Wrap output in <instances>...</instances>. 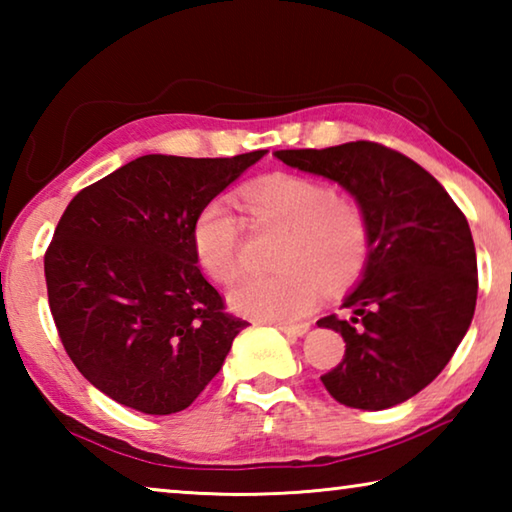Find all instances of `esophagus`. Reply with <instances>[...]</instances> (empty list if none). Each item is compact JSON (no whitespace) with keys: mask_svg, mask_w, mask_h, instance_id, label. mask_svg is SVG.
<instances>
[{"mask_svg":"<svg viewBox=\"0 0 512 512\" xmlns=\"http://www.w3.org/2000/svg\"><path fill=\"white\" fill-rule=\"evenodd\" d=\"M280 332H284L291 339H298V336H305L309 332V323H300V325H275Z\"/></svg>","mask_w":512,"mask_h":512,"instance_id":"1","label":"esophagus"}]
</instances>
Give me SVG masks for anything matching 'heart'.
<instances>
[{"label":"heart","mask_w":512,"mask_h":512,"mask_svg":"<svg viewBox=\"0 0 512 512\" xmlns=\"http://www.w3.org/2000/svg\"><path fill=\"white\" fill-rule=\"evenodd\" d=\"M244 210L259 228L287 230L275 275H239L228 289L239 314L291 323L316 307L323 287L341 291L357 282L370 257V223L350 196L334 194L323 180L273 173L241 192ZM244 221L225 198H212L192 230L201 266L214 280L228 282L237 271Z\"/></svg>","instance_id":"b5f03b06"}]
</instances>
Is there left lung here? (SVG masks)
I'll return each mask as SVG.
<instances>
[{"mask_svg":"<svg viewBox=\"0 0 512 512\" xmlns=\"http://www.w3.org/2000/svg\"><path fill=\"white\" fill-rule=\"evenodd\" d=\"M293 169L339 183L370 223V257L336 314L345 357L320 377L336 402L381 411L429 386L452 359L476 307L470 225L445 187L418 162L377 142L275 151Z\"/></svg>","mask_w":512,"mask_h":512,"instance_id":"left-lung-1","label":"left lung"}]
</instances>
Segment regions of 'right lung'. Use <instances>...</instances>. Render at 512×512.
I'll list each match as a JSON object with an SVG mask.
<instances>
[{
    "label": "right lung",
    "instance_id": "obj_1",
    "mask_svg": "<svg viewBox=\"0 0 512 512\" xmlns=\"http://www.w3.org/2000/svg\"><path fill=\"white\" fill-rule=\"evenodd\" d=\"M142 155L81 189L45 253L49 309L81 375L149 415L187 409L248 323L225 311L192 241L198 212L264 158Z\"/></svg>",
    "mask_w": 512,
    "mask_h": 512
}]
</instances>
